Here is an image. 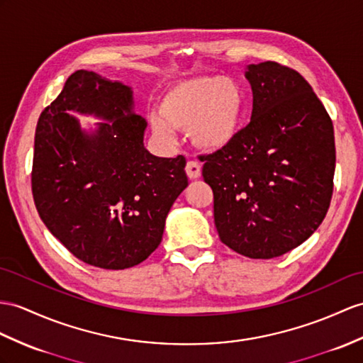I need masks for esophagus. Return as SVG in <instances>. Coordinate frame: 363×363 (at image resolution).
<instances>
[{"label":"esophagus","instance_id":"obj_1","mask_svg":"<svg viewBox=\"0 0 363 363\" xmlns=\"http://www.w3.org/2000/svg\"><path fill=\"white\" fill-rule=\"evenodd\" d=\"M186 174H188L189 179H192V180L199 179L200 174H201V166H200V163L196 162V160L188 162V163H186Z\"/></svg>","mask_w":363,"mask_h":363}]
</instances>
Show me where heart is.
Instances as JSON below:
<instances>
[{
    "instance_id": "1",
    "label": "heart",
    "mask_w": 363,
    "mask_h": 363,
    "mask_svg": "<svg viewBox=\"0 0 363 363\" xmlns=\"http://www.w3.org/2000/svg\"><path fill=\"white\" fill-rule=\"evenodd\" d=\"M245 111V94L235 79L228 77H197L167 87L152 115L155 134L175 140V129H189L194 143L218 151L237 137Z\"/></svg>"
}]
</instances>
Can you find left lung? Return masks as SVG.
<instances>
[{
  "instance_id": "left-lung-1",
  "label": "left lung",
  "mask_w": 363,
  "mask_h": 363,
  "mask_svg": "<svg viewBox=\"0 0 363 363\" xmlns=\"http://www.w3.org/2000/svg\"><path fill=\"white\" fill-rule=\"evenodd\" d=\"M250 125L201 155L220 240L250 259L297 248L323 222L333 196L334 128L313 87L274 61L250 65Z\"/></svg>"
}]
</instances>
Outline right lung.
<instances>
[{"label":"right lung","mask_w":363,"mask_h":363,"mask_svg":"<svg viewBox=\"0 0 363 363\" xmlns=\"http://www.w3.org/2000/svg\"><path fill=\"white\" fill-rule=\"evenodd\" d=\"M72 111L104 121L82 130ZM129 86L77 70L40 115L32 194L43 223L77 259L103 269L146 260L188 186L186 160L155 157Z\"/></svg>","instance_id":"obj_1"}]
</instances>
